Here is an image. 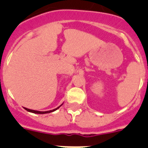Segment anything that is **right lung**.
<instances>
[{"label":"right lung","instance_id":"1","mask_svg":"<svg viewBox=\"0 0 148 148\" xmlns=\"http://www.w3.org/2000/svg\"><path fill=\"white\" fill-rule=\"evenodd\" d=\"M62 104H61V105H62ZM61 105H60L59 107H58V108H56V109L52 110H48V111H38V110H34L28 109V108H24V109H25L27 111H28V112H30V113H36V114H45V113H51V112H54V111H56V110H58Z\"/></svg>","mask_w":148,"mask_h":148}]
</instances>
